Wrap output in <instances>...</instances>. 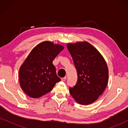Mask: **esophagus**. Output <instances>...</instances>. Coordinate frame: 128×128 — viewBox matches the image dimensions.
<instances>
[{
  "label": "esophagus",
  "instance_id": "1",
  "mask_svg": "<svg viewBox=\"0 0 128 128\" xmlns=\"http://www.w3.org/2000/svg\"><path fill=\"white\" fill-rule=\"evenodd\" d=\"M61 80H62V81L64 82L66 80V77L65 76V77H64V78H61Z\"/></svg>",
  "mask_w": 128,
  "mask_h": 128
}]
</instances>
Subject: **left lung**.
I'll return each instance as SVG.
<instances>
[{
	"label": "left lung",
	"instance_id": "1",
	"mask_svg": "<svg viewBox=\"0 0 128 128\" xmlns=\"http://www.w3.org/2000/svg\"><path fill=\"white\" fill-rule=\"evenodd\" d=\"M78 73V82L69 92L82 105L94 102L106 89L108 69L106 60L97 49L86 41L68 44Z\"/></svg>",
	"mask_w": 128,
	"mask_h": 128
}]
</instances>
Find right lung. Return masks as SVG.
Segmentation results:
<instances>
[{"label": "right lung", "mask_w": 128, "mask_h": 128, "mask_svg": "<svg viewBox=\"0 0 128 128\" xmlns=\"http://www.w3.org/2000/svg\"><path fill=\"white\" fill-rule=\"evenodd\" d=\"M64 48L61 45L44 41L32 49L19 70L20 87L28 96L39 98L60 81L52 62Z\"/></svg>", "instance_id": "add662e5"}]
</instances>
